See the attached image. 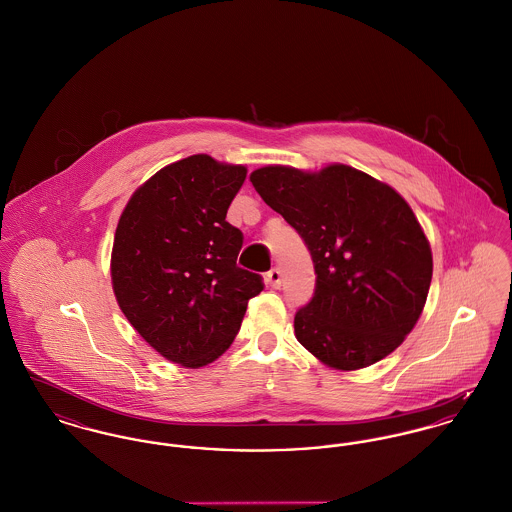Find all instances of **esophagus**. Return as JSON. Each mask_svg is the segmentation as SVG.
<instances>
[{"label":"esophagus","instance_id":"1","mask_svg":"<svg viewBox=\"0 0 512 512\" xmlns=\"http://www.w3.org/2000/svg\"><path fill=\"white\" fill-rule=\"evenodd\" d=\"M265 280H267V284L271 286V288H280V284H282V272L280 269H271V271L265 274Z\"/></svg>","mask_w":512,"mask_h":512}]
</instances>
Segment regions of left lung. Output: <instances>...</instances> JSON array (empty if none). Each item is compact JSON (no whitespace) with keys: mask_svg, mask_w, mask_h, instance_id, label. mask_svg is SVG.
<instances>
[{"mask_svg":"<svg viewBox=\"0 0 512 512\" xmlns=\"http://www.w3.org/2000/svg\"><path fill=\"white\" fill-rule=\"evenodd\" d=\"M249 180L313 259L315 294L294 317L301 346L340 371L387 358L416 327L433 274L410 205L346 164L321 172L265 166Z\"/></svg>","mask_w":512,"mask_h":512,"instance_id":"left-lung-1","label":"left lung"}]
</instances>
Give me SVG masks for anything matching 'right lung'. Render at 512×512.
Returning <instances> with one entry per match:
<instances>
[{
    "instance_id": "add662e5",
    "label": "right lung",
    "mask_w": 512,
    "mask_h": 512,
    "mask_svg": "<svg viewBox=\"0 0 512 512\" xmlns=\"http://www.w3.org/2000/svg\"><path fill=\"white\" fill-rule=\"evenodd\" d=\"M245 166L193 154L158 170L121 212L112 286L123 315L152 348L183 367L222 356L263 278L238 267L243 234L226 212Z\"/></svg>"
}]
</instances>
